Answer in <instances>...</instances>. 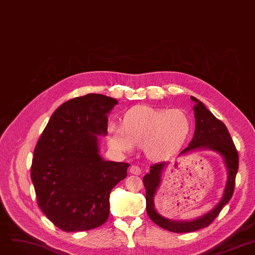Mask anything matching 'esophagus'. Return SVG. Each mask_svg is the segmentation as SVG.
Returning a JSON list of instances; mask_svg holds the SVG:
<instances>
[{
    "label": "esophagus",
    "mask_w": 255,
    "mask_h": 255,
    "mask_svg": "<svg viewBox=\"0 0 255 255\" xmlns=\"http://www.w3.org/2000/svg\"><path fill=\"white\" fill-rule=\"evenodd\" d=\"M130 173L131 174H135V175H139L140 173H142V169H140L137 166H135V165H132V166L130 167Z\"/></svg>",
    "instance_id": "34e87169"
}]
</instances>
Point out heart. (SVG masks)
I'll return each instance as SVG.
<instances>
[{
	"instance_id": "obj_1",
	"label": "heart",
	"mask_w": 255,
	"mask_h": 255,
	"mask_svg": "<svg viewBox=\"0 0 255 255\" xmlns=\"http://www.w3.org/2000/svg\"><path fill=\"white\" fill-rule=\"evenodd\" d=\"M191 122L182 109L135 106L123 117V125L110 123L108 144L118 153L143 147L146 156L162 162L180 151L189 135Z\"/></svg>"
}]
</instances>
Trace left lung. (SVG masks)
Listing matches in <instances>:
<instances>
[{
  "mask_svg": "<svg viewBox=\"0 0 255 255\" xmlns=\"http://www.w3.org/2000/svg\"><path fill=\"white\" fill-rule=\"evenodd\" d=\"M195 105L193 106L195 117V131L190 144L180 153L184 155L194 151V150L207 149L218 152L224 159L228 171V178L226 183L222 200L212 210L192 221H172L164 218L154 208V195L162 181V173L168 166V163H157L150 167V172L144 178V186L146 189V210L150 220L159 227L175 233H185L196 231L208 227L215 220L233 195L235 186V176L239 170V154L230 136L227 127L224 123L216 119L212 113L206 108L204 104L194 97L190 98Z\"/></svg>",
  "mask_w": 255,
  "mask_h": 255,
  "instance_id": "8db88e82",
  "label": "left lung"
}]
</instances>
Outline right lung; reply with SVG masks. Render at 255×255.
<instances>
[{"label":"right lung","instance_id":"add662e5","mask_svg":"<svg viewBox=\"0 0 255 255\" xmlns=\"http://www.w3.org/2000/svg\"><path fill=\"white\" fill-rule=\"evenodd\" d=\"M118 101L89 93L56 109L37 140L31 181L37 205L56 227L86 231L109 216V195L127 176L129 164L105 161L100 135L107 134L108 113Z\"/></svg>","mask_w":255,"mask_h":255}]
</instances>
